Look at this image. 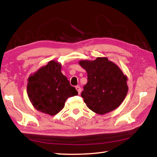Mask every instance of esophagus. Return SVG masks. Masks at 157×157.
I'll list each match as a JSON object with an SVG mask.
<instances>
[{
  "instance_id": "esophagus-1",
  "label": "esophagus",
  "mask_w": 157,
  "mask_h": 157,
  "mask_svg": "<svg viewBox=\"0 0 157 157\" xmlns=\"http://www.w3.org/2000/svg\"><path fill=\"white\" fill-rule=\"evenodd\" d=\"M75 89H76V90H77V91L78 92V94H80V93H81V88H80V86H77L75 87Z\"/></svg>"
}]
</instances>
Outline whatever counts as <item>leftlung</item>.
<instances>
[{
	"instance_id": "8db88e82",
	"label": "left lung",
	"mask_w": 157,
	"mask_h": 157,
	"mask_svg": "<svg viewBox=\"0 0 157 157\" xmlns=\"http://www.w3.org/2000/svg\"><path fill=\"white\" fill-rule=\"evenodd\" d=\"M79 64L88 77L81 95L89 109L104 115L118 107L128 92L127 77L121 69L106 57L80 60Z\"/></svg>"
}]
</instances>
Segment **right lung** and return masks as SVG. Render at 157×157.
Here are the masks:
<instances>
[{
    "instance_id": "obj_1",
    "label": "right lung",
    "mask_w": 157,
    "mask_h": 157,
    "mask_svg": "<svg viewBox=\"0 0 157 157\" xmlns=\"http://www.w3.org/2000/svg\"><path fill=\"white\" fill-rule=\"evenodd\" d=\"M61 69V63L52 60L29 76L27 94L37 111L54 116L64 107L68 98L78 94Z\"/></svg>"
}]
</instances>
